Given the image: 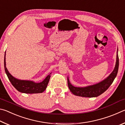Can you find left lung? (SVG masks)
<instances>
[{"label":"left lung","mask_w":125,"mask_h":125,"mask_svg":"<svg viewBox=\"0 0 125 125\" xmlns=\"http://www.w3.org/2000/svg\"><path fill=\"white\" fill-rule=\"evenodd\" d=\"M118 65H119V59H118V54H117L115 68L113 72L109 75V77L100 83L94 84V85L86 86V87H75L71 84L69 78L68 77V85L69 90L74 95L77 96L88 97V98L98 96L103 94L104 92H105L113 83L117 75Z\"/></svg>","instance_id":"left-lung-1"}]
</instances>
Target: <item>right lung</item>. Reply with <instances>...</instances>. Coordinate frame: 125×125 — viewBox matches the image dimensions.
I'll use <instances>...</instances> for the list:
<instances>
[{"mask_svg":"<svg viewBox=\"0 0 125 125\" xmlns=\"http://www.w3.org/2000/svg\"><path fill=\"white\" fill-rule=\"evenodd\" d=\"M4 69L8 78L11 83L16 89L21 93L26 94H35V93H41L43 92L47 88L48 82L51 77V74L47 75L42 82L35 83L30 80H20L14 78L10 74L6 67L5 53L4 57Z\"/></svg>","mask_w":125,"mask_h":125,"instance_id":"obj_1","label":"right lung"}]
</instances>
